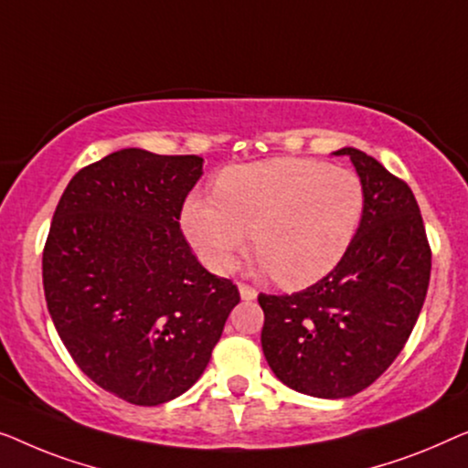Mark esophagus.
<instances>
[{
	"label": "esophagus",
	"instance_id": "34e87169",
	"mask_svg": "<svg viewBox=\"0 0 468 468\" xmlns=\"http://www.w3.org/2000/svg\"><path fill=\"white\" fill-rule=\"evenodd\" d=\"M239 294H241V299L243 301H252V299H256V288L254 286H250V284H243V282H239Z\"/></svg>",
	"mask_w": 468,
	"mask_h": 468
}]
</instances>
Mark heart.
Masks as SVG:
<instances>
[{
	"label": "heart",
	"mask_w": 468,
	"mask_h": 468,
	"mask_svg": "<svg viewBox=\"0 0 468 468\" xmlns=\"http://www.w3.org/2000/svg\"><path fill=\"white\" fill-rule=\"evenodd\" d=\"M214 195H190L182 229L203 261L227 271L252 246L280 286L314 284L337 267L365 212L363 180L309 159H269L222 171Z\"/></svg>",
	"instance_id": "obj_1"
}]
</instances>
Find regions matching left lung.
I'll list each match as a JSON object with an SVG mask.
<instances>
[{
	"instance_id": "1",
	"label": "left lung",
	"mask_w": 468,
	"mask_h": 468,
	"mask_svg": "<svg viewBox=\"0 0 468 468\" xmlns=\"http://www.w3.org/2000/svg\"><path fill=\"white\" fill-rule=\"evenodd\" d=\"M365 188V212L331 273L292 294H259L261 344L275 378L318 399L371 386L403 350L431 282V246L411 188L379 161L341 148Z\"/></svg>"
}]
</instances>
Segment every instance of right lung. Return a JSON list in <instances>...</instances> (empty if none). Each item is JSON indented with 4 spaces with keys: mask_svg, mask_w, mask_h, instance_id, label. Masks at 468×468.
I'll return each mask as SVG.
<instances>
[{
    "mask_svg": "<svg viewBox=\"0 0 468 468\" xmlns=\"http://www.w3.org/2000/svg\"><path fill=\"white\" fill-rule=\"evenodd\" d=\"M195 154L124 148L71 177L42 254L46 305L82 373L127 403L186 392L239 303L180 229L203 174Z\"/></svg>",
    "mask_w": 468,
    "mask_h": 468,
    "instance_id": "obj_1",
    "label": "right lung"
}]
</instances>
